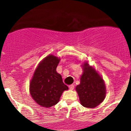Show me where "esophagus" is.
Masks as SVG:
<instances>
[{"mask_svg":"<svg viewBox=\"0 0 131 131\" xmlns=\"http://www.w3.org/2000/svg\"><path fill=\"white\" fill-rule=\"evenodd\" d=\"M69 89H70V90H73V89H74V85H73V84H71V85H69Z\"/></svg>","mask_w":131,"mask_h":131,"instance_id":"34e87169","label":"esophagus"}]
</instances>
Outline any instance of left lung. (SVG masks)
<instances>
[{
    "label": "left lung",
    "mask_w": 131,
    "mask_h": 131,
    "mask_svg": "<svg viewBox=\"0 0 131 131\" xmlns=\"http://www.w3.org/2000/svg\"><path fill=\"white\" fill-rule=\"evenodd\" d=\"M81 66L83 71L80 77V84L76 86L75 90L82 106L94 108L106 98V84L100 74L89 62H84Z\"/></svg>",
    "instance_id": "1"
}]
</instances>
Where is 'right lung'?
Returning <instances> with one entry per match:
<instances>
[{
    "mask_svg": "<svg viewBox=\"0 0 131 131\" xmlns=\"http://www.w3.org/2000/svg\"><path fill=\"white\" fill-rule=\"evenodd\" d=\"M60 58L50 54L38 65L29 84L31 97L39 106L46 108L57 104L64 91L68 90L56 71Z\"/></svg>",
    "mask_w": 131,
    "mask_h": 131,
    "instance_id": "add662e5",
    "label": "right lung"
}]
</instances>
